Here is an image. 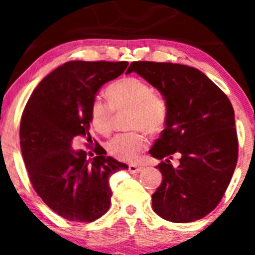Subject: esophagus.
Listing matches in <instances>:
<instances>
[{
	"label": "esophagus",
	"mask_w": 255,
	"mask_h": 255,
	"mask_svg": "<svg viewBox=\"0 0 255 255\" xmlns=\"http://www.w3.org/2000/svg\"><path fill=\"white\" fill-rule=\"evenodd\" d=\"M128 170L130 172H133V174H136V172H140L142 170V166L141 165H137V164H130L128 166Z\"/></svg>",
	"instance_id": "1"
}]
</instances>
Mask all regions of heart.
<instances>
[{"instance_id": "heart-1", "label": "heart", "mask_w": 255, "mask_h": 255, "mask_svg": "<svg viewBox=\"0 0 255 255\" xmlns=\"http://www.w3.org/2000/svg\"><path fill=\"white\" fill-rule=\"evenodd\" d=\"M109 103L95 99L90 107V120L98 133L108 135L113 130L114 111L129 110L128 128L158 134L166 122V105L162 98L153 95L150 85L136 78H125L111 84L107 90ZM147 146V139L140 130L116 135L108 142L110 156L122 162H133Z\"/></svg>"}]
</instances>
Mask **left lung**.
<instances>
[{
	"label": "left lung",
	"mask_w": 255,
	"mask_h": 255,
	"mask_svg": "<svg viewBox=\"0 0 255 255\" xmlns=\"http://www.w3.org/2000/svg\"><path fill=\"white\" fill-rule=\"evenodd\" d=\"M162 93L165 129L150 150L163 181L152 194L153 211L174 223L209 215L223 198L238 162L235 114L229 98L203 72L168 62L137 61L128 67ZM180 154V164L170 163Z\"/></svg>",
	"instance_id": "left-lung-1"
}]
</instances>
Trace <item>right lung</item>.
Returning <instances> with one entry per match:
<instances>
[{"mask_svg":"<svg viewBox=\"0 0 255 255\" xmlns=\"http://www.w3.org/2000/svg\"><path fill=\"white\" fill-rule=\"evenodd\" d=\"M122 62L71 61L32 92L20 122V147L34 191L61 217L89 223L110 207L109 178L128 165L96 144L97 156L74 151L72 140L90 135V107L98 90L127 68Z\"/></svg>","mask_w":255,"mask_h":255,"instance_id":"right-lung-1","label":"right lung"}]
</instances>
